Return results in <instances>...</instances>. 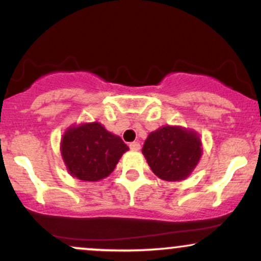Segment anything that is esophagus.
Wrapping results in <instances>:
<instances>
[{
  "label": "esophagus",
  "instance_id": "esophagus-1",
  "mask_svg": "<svg viewBox=\"0 0 261 261\" xmlns=\"http://www.w3.org/2000/svg\"><path fill=\"white\" fill-rule=\"evenodd\" d=\"M128 147H130V149H133V151H139L141 148V145L140 142H131L130 145H128Z\"/></svg>",
  "mask_w": 261,
  "mask_h": 261
}]
</instances>
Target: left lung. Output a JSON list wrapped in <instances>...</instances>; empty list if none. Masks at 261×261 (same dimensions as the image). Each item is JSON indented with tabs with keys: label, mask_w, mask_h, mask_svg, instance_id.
<instances>
[{
	"label": "left lung",
	"mask_w": 261,
	"mask_h": 261,
	"mask_svg": "<svg viewBox=\"0 0 261 261\" xmlns=\"http://www.w3.org/2000/svg\"><path fill=\"white\" fill-rule=\"evenodd\" d=\"M201 152V140L195 131L169 125L149 134L142 148L152 172L167 181L188 178L199 163Z\"/></svg>",
	"instance_id": "8db88e82"
}]
</instances>
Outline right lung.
Segmentation results:
<instances>
[{
    "mask_svg": "<svg viewBox=\"0 0 261 261\" xmlns=\"http://www.w3.org/2000/svg\"><path fill=\"white\" fill-rule=\"evenodd\" d=\"M61 155L70 174L80 180L97 181L115 169L128 147L99 122H87L66 130Z\"/></svg>",
    "mask_w": 261,
    "mask_h": 261,
    "instance_id": "right-lung-1",
    "label": "right lung"
}]
</instances>
